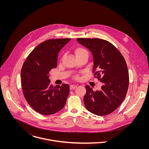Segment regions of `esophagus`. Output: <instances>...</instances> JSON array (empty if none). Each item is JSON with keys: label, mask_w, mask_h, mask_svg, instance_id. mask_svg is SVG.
<instances>
[{"label": "esophagus", "mask_w": 149, "mask_h": 149, "mask_svg": "<svg viewBox=\"0 0 149 149\" xmlns=\"http://www.w3.org/2000/svg\"><path fill=\"white\" fill-rule=\"evenodd\" d=\"M77 87V85H71L70 86V90H73Z\"/></svg>", "instance_id": "esophagus-1"}]
</instances>
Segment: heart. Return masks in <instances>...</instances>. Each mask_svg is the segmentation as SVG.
Returning a JSON list of instances; mask_svg holds the SVG:
<instances>
[{
    "instance_id": "1",
    "label": "heart",
    "mask_w": 149,
    "mask_h": 149,
    "mask_svg": "<svg viewBox=\"0 0 149 149\" xmlns=\"http://www.w3.org/2000/svg\"><path fill=\"white\" fill-rule=\"evenodd\" d=\"M84 53H88L87 51L86 50L84 47H78L74 50V54L76 55V57H77ZM77 79H78L77 77H76Z\"/></svg>"
}]
</instances>
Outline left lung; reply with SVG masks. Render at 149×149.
Segmentation results:
<instances>
[{
  "mask_svg": "<svg viewBox=\"0 0 149 149\" xmlns=\"http://www.w3.org/2000/svg\"><path fill=\"white\" fill-rule=\"evenodd\" d=\"M77 41L91 52L93 72L102 83L100 91H93L86 85L84 102L90 112L104 116L122 104L127 94L129 74L126 62L120 52L108 41L98 38H77Z\"/></svg>",
  "mask_w": 149,
  "mask_h": 149,
  "instance_id": "left-lung-1",
  "label": "left lung"
}]
</instances>
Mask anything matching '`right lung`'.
Here are the masks:
<instances>
[{
  "instance_id": "add662e5",
  "label": "right lung",
  "mask_w": 149,
  "mask_h": 149,
  "mask_svg": "<svg viewBox=\"0 0 149 149\" xmlns=\"http://www.w3.org/2000/svg\"><path fill=\"white\" fill-rule=\"evenodd\" d=\"M70 38L53 39L38 45L30 53L22 68V87L24 98L37 112L49 115L61 110L69 94V86L56 87L49 73L57 65L58 54Z\"/></svg>"
}]
</instances>
